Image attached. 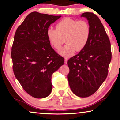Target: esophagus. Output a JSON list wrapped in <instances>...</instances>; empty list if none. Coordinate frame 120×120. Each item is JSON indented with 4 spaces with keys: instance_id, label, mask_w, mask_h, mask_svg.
<instances>
[{
    "instance_id": "esophagus-1",
    "label": "esophagus",
    "mask_w": 120,
    "mask_h": 120,
    "mask_svg": "<svg viewBox=\"0 0 120 120\" xmlns=\"http://www.w3.org/2000/svg\"><path fill=\"white\" fill-rule=\"evenodd\" d=\"M67 60H68V59L67 58H65V64H66L67 63Z\"/></svg>"
}]
</instances>
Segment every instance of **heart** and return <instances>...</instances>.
<instances>
[{
  "label": "heart",
  "instance_id": "obj_1",
  "mask_svg": "<svg viewBox=\"0 0 120 120\" xmlns=\"http://www.w3.org/2000/svg\"><path fill=\"white\" fill-rule=\"evenodd\" d=\"M91 28L86 20L65 18L56 25V29L49 27L47 30L49 42L54 48L59 49L64 43L66 44L59 50L64 56H71L75 52H80L86 47L90 39Z\"/></svg>",
  "mask_w": 120,
  "mask_h": 120
}]
</instances>
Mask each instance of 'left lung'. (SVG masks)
<instances>
[{
	"mask_svg": "<svg viewBox=\"0 0 120 120\" xmlns=\"http://www.w3.org/2000/svg\"><path fill=\"white\" fill-rule=\"evenodd\" d=\"M89 21L90 39L83 49L67 61L69 85L80 97H89L96 92L105 80L111 60L110 42L100 19L93 12L82 15Z\"/></svg>",
	"mask_w": 120,
	"mask_h": 120,
	"instance_id": "left-lung-1",
	"label": "left lung"
}]
</instances>
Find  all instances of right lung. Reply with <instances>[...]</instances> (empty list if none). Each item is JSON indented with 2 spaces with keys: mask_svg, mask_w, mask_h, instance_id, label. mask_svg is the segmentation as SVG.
<instances>
[{
  "mask_svg": "<svg viewBox=\"0 0 120 120\" xmlns=\"http://www.w3.org/2000/svg\"><path fill=\"white\" fill-rule=\"evenodd\" d=\"M61 17L33 12L15 33L11 53L13 73L33 97L49 95L52 75L64 64V58L53 49L47 36L50 25Z\"/></svg>",
  "mask_w": 120,
  "mask_h": 120,
  "instance_id": "1",
  "label": "right lung"
}]
</instances>
